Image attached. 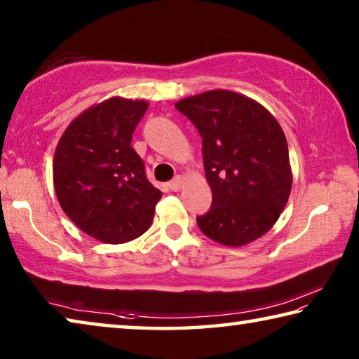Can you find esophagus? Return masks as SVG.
<instances>
[{
  "label": "esophagus",
  "mask_w": 359,
  "mask_h": 359,
  "mask_svg": "<svg viewBox=\"0 0 359 359\" xmlns=\"http://www.w3.org/2000/svg\"><path fill=\"white\" fill-rule=\"evenodd\" d=\"M182 185H184V177H182V175H177V177H174L171 182H169V188H171L172 191H179Z\"/></svg>",
  "instance_id": "1"
}]
</instances>
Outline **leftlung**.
Segmentation results:
<instances>
[{"label":"left lung","mask_w":359,"mask_h":359,"mask_svg":"<svg viewBox=\"0 0 359 359\" xmlns=\"http://www.w3.org/2000/svg\"><path fill=\"white\" fill-rule=\"evenodd\" d=\"M175 107L203 137L212 205L196 217L199 229L228 247L261 238L280 217L293 184L278 121L259 102L228 90L194 95Z\"/></svg>","instance_id":"8db88e82"}]
</instances>
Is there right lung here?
I'll list each match as a JSON object with an SVG mask.
<instances>
[{"label":"right lung","instance_id":"obj_1","mask_svg":"<svg viewBox=\"0 0 359 359\" xmlns=\"http://www.w3.org/2000/svg\"><path fill=\"white\" fill-rule=\"evenodd\" d=\"M149 102L114 96L69 123L53 156V187L66 215L106 244H123L150 228L161 191L145 177L131 147Z\"/></svg>","mask_w":359,"mask_h":359}]
</instances>
